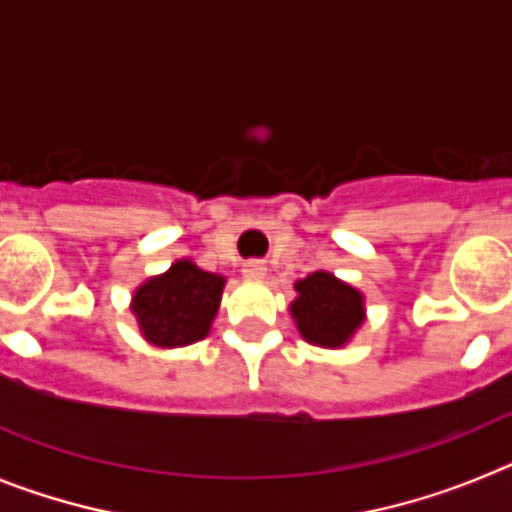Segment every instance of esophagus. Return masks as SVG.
Listing matches in <instances>:
<instances>
[{
  "label": "esophagus",
  "instance_id": "obj_1",
  "mask_svg": "<svg viewBox=\"0 0 512 512\" xmlns=\"http://www.w3.org/2000/svg\"><path fill=\"white\" fill-rule=\"evenodd\" d=\"M243 277H246V279H264L266 277V264H264V261H246V264H243Z\"/></svg>",
  "mask_w": 512,
  "mask_h": 512
}]
</instances>
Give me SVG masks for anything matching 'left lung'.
Wrapping results in <instances>:
<instances>
[{
	"mask_svg": "<svg viewBox=\"0 0 512 512\" xmlns=\"http://www.w3.org/2000/svg\"><path fill=\"white\" fill-rule=\"evenodd\" d=\"M297 297L289 305L300 336L320 348H343L366 320L364 295L330 271L318 269L295 282Z\"/></svg>",
	"mask_w": 512,
	"mask_h": 512,
	"instance_id": "1",
	"label": "left lung"
}]
</instances>
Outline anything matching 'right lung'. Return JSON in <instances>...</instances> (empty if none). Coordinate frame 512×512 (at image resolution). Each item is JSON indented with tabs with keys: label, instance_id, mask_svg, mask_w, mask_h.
Wrapping results in <instances>:
<instances>
[{
	"label": "right lung",
	"instance_id": "1",
	"mask_svg": "<svg viewBox=\"0 0 512 512\" xmlns=\"http://www.w3.org/2000/svg\"><path fill=\"white\" fill-rule=\"evenodd\" d=\"M225 277L179 259L133 292L130 310L140 336L156 348H182L210 333L220 310Z\"/></svg>",
	"mask_w": 512,
	"mask_h": 512
}]
</instances>
